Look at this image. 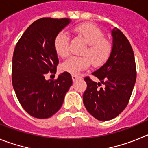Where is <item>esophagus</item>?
<instances>
[{
    "instance_id": "1",
    "label": "esophagus",
    "mask_w": 148,
    "mask_h": 148,
    "mask_svg": "<svg viewBox=\"0 0 148 148\" xmlns=\"http://www.w3.org/2000/svg\"><path fill=\"white\" fill-rule=\"evenodd\" d=\"M80 78V77L78 76V75H72V79H73V82H75L76 80H78V78Z\"/></svg>"
}]
</instances>
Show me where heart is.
Returning a JSON list of instances; mask_svg holds the SVG:
<instances>
[{"instance_id":"heart-1","label":"heart","mask_w":148,"mask_h":148,"mask_svg":"<svg viewBox=\"0 0 148 148\" xmlns=\"http://www.w3.org/2000/svg\"><path fill=\"white\" fill-rule=\"evenodd\" d=\"M73 32L82 37L88 44L82 52L83 56H71L62 63L61 70L71 74H76L90 66L91 61L95 66H101L109 59L112 52V44L105 38L101 29L93 23H84L73 27ZM70 38L64 31L55 36L53 47L58 56L65 58L70 54Z\"/></svg>"}]
</instances>
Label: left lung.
I'll return each mask as SVG.
<instances>
[{
    "mask_svg": "<svg viewBox=\"0 0 148 148\" xmlns=\"http://www.w3.org/2000/svg\"><path fill=\"white\" fill-rule=\"evenodd\" d=\"M112 36L109 59L92 73L100 82L84 78L87 87L83 94L84 104L99 121L113 119L125 109L136 80L135 58L129 40L116 27L112 30Z\"/></svg>",
    "mask_w": 148,
    "mask_h": 148,
    "instance_id": "1",
    "label": "left lung"
}]
</instances>
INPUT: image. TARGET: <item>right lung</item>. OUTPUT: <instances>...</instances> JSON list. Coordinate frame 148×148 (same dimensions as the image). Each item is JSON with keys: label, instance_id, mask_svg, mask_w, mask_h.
I'll use <instances>...</instances> for the list:
<instances>
[{"label": "right lung", "instance_id": "obj_1", "mask_svg": "<svg viewBox=\"0 0 148 148\" xmlns=\"http://www.w3.org/2000/svg\"><path fill=\"white\" fill-rule=\"evenodd\" d=\"M70 23L68 18H40L27 29L15 46L13 88L22 108L35 118L47 119L57 113L73 84L71 75L66 72L56 80L45 79L48 73H56L58 64L55 36Z\"/></svg>", "mask_w": 148, "mask_h": 148}]
</instances>
